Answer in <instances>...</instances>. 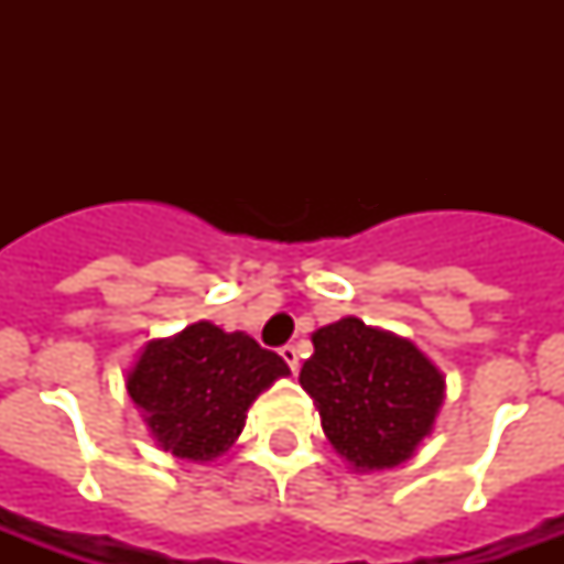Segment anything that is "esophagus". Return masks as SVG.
<instances>
[{
  "label": "esophagus",
  "mask_w": 564,
  "mask_h": 564,
  "mask_svg": "<svg viewBox=\"0 0 564 564\" xmlns=\"http://www.w3.org/2000/svg\"><path fill=\"white\" fill-rule=\"evenodd\" d=\"M281 357H283V362H286V366H290L292 371H299V351H295V345H283Z\"/></svg>",
  "instance_id": "1"
}]
</instances>
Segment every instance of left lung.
Instances as JSON below:
<instances>
[{"mask_svg":"<svg viewBox=\"0 0 564 564\" xmlns=\"http://www.w3.org/2000/svg\"><path fill=\"white\" fill-rule=\"evenodd\" d=\"M299 383L322 430L354 471H386L410 459L433 433L445 375L419 345L345 316L313 334Z\"/></svg>","mask_w":564,"mask_h":564,"instance_id":"8db88e82","label":"left lung"}]
</instances>
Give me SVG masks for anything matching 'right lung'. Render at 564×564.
Here are the masks:
<instances>
[{"instance_id":"1","label":"right lung","mask_w":564,"mask_h":564,"mask_svg":"<svg viewBox=\"0 0 564 564\" xmlns=\"http://www.w3.org/2000/svg\"><path fill=\"white\" fill-rule=\"evenodd\" d=\"M290 366L242 330L195 322L149 339L128 369L126 389L158 447L189 463H213L246 427L248 406Z\"/></svg>"}]
</instances>
